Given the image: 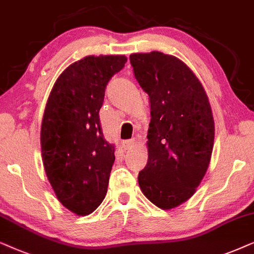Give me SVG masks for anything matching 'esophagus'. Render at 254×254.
Instances as JSON below:
<instances>
[{
  "mask_svg": "<svg viewBox=\"0 0 254 254\" xmlns=\"http://www.w3.org/2000/svg\"><path fill=\"white\" fill-rule=\"evenodd\" d=\"M134 144H136V139H134V138H132V139L124 140V141H123V144H122V145H123V148H124V150L127 151V150H130V148L132 147Z\"/></svg>",
  "mask_w": 254,
  "mask_h": 254,
  "instance_id": "obj_1",
  "label": "esophagus"
}]
</instances>
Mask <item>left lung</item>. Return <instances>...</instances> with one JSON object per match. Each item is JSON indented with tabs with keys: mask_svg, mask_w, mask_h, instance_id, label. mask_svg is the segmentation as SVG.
<instances>
[{
	"mask_svg": "<svg viewBox=\"0 0 254 254\" xmlns=\"http://www.w3.org/2000/svg\"><path fill=\"white\" fill-rule=\"evenodd\" d=\"M134 76L150 97L147 164L138 175L143 194L168 210L188 201L207 173L215 138L209 99L184 62L158 51L132 53Z\"/></svg>",
	"mask_w": 254,
	"mask_h": 254,
	"instance_id": "1",
	"label": "left lung"
}]
</instances>
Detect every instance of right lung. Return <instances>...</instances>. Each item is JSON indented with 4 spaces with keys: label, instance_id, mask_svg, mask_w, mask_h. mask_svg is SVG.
<instances>
[{
    "label": "right lung",
    "instance_id": "right-lung-1",
    "mask_svg": "<svg viewBox=\"0 0 254 254\" xmlns=\"http://www.w3.org/2000/svg\"><path fill=\"white\" fill-rule=\"evenodd\" d=\"M125 56H88L60 74L44 111L40 146L46 177L64 207L92 214L107 195L115 147L103 138L100 109Z\"/></svg>",
    "mask_w": 254,
    "mask_h": 254
}]
</instances>
